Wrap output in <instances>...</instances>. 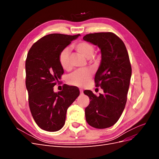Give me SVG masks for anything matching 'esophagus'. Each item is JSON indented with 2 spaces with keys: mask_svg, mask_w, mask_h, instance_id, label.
<instances>
[{
  "mask_svg": "<svg viewBox=\"0 0 159 159\" xmlns=\"http://www.w3.org/2000/svg\"><path fill=\"white\" fill-rule=\"evenodd\" d=\"M80 94H81V95H82V94L84 93V91H83V89H80Z\"/></svg>",
  "mask_w": 159,
  "mask_h": 159,
  "instance_id": "obj_1",
  "label": "esophagus"
}]
</instances>
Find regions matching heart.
<instances>
[{
	"label": "heart",
	"mask_w": 159,
	"mask_h": 159,
	"mask_svg": "<svg viewBox=\"0 0 159 159\" xmlns=\"http://www.w3.org/2000/svg\"><path fill=\"white\" fill-rule=\"evenodd\" d=\"M75 49L80 54L86 58H91L94 53V47L91 43L85 41L79 42L75 46ZM70 49L66 48L62 50L59 54V62L64 70H69L70 68ZM93 71L90 68H85L75 71L68 77V82L78 87H83L87 84L92 76Z\"/></svg>",
	"instance_id": "b5f03b06"
}]
</instances>
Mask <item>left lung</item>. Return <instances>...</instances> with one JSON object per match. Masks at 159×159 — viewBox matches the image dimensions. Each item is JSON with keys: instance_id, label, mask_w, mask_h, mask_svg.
<instances>
[{"instance_id": "obj_1", "label": "left lung", "mask_w": 159, "mask_h": 159, "mask_svg": "<svg viewBox=\"0 0 159 159\" xmlns=\"http://www.w3.org/2000/svg\"><path fill=\"white\" fill-rule=\"evenodd\" d=\"M83 39L101 50L95 82L103 90L98 97L90 90L84 91L90 99L85 109L86 121L95 128H108L117 123L125 107L132 72L129 54L123 42L112 32L89 34Z\"/></svg>"}]
</instances>
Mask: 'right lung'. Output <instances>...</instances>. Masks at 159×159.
I'll use <instances>...</instances> for the list:
<instances>
[{
    "label": "right lung",
    "instance_id": "1",
    "mask_svg": "<svg viewBox=\"0 0 159 159\" xmlns=\"http://www.w3.org/2000/svg\"><path fill=\"white\" fill-rule=\"evenodd\" d=\"M80 34H50L34 44L26 60V87L32 117L42 129L54 132L64 127L66 112L80 95L74 86L64 85L56 93L54 87L64 69L59 62L60 52Z\"/></svg>",
    "mask_w": 159,
    "mask_h": 159
}]
</instances>
